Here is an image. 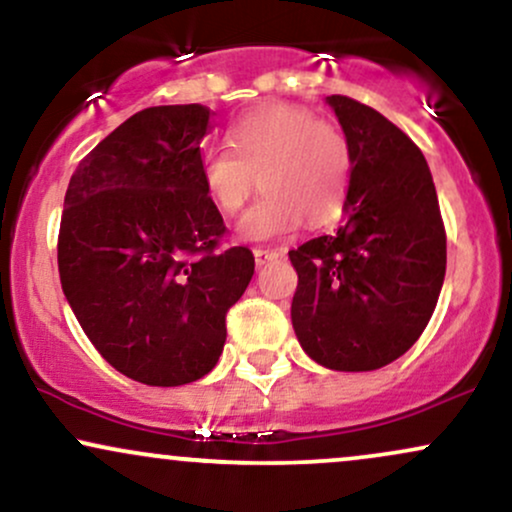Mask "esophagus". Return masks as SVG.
<instances>
[{"label": "esophagus", "instance_id": "34e87169", "mask_svg": "<svg viewBox=\"0 0 512 512\" xmlns=\"http://www.w3.org/2000/svg\"><path fill=\"white\" fill-rule=\"evenodd\" d=\"M280 256H282L280 251H270V249H256L254 251V258H256V266L258 268H263V266H266V263L275 261V258H280Z\"/></svg>", "mask_w": 512, "mask_h": 512}]
</instances>
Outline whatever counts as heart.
<instances>
[{
	"label": "heart",
	"mask_w": 512,
	"mask_h": 512,
	"mask_svg": "<svg viewBox=\"0 0 512 512\" xmlns=\"http://www.w3.org/2000/svg\"><path fill=\"white\" fill-rule=\"evenodd\" d=\"M230 145L210 143L198 155V174L213 206L237 215L266 189L239 234L249 242L290 237L302 227L328 225L342 213L352 179L350 141L333 122L287 102L244 114L230 129Z\"/></svg>",
	"instance_id": "1"
}]
</instances>
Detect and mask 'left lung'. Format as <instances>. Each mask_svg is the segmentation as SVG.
<instances>
[{"label": "left lung", "instance_id": "obj_1", "mask_svg": "<svg viewBox=\"0 0 512 512\" xmlns=\"http://www.w3.org/2000/svg\"><path fill=\"white\" fill-rule=\"evenodd\" d=\"M352 150L347 222L290 251L292 326L314 362L374 371L402 357L434 314L446 227L422 150L374 107L330 95Z\"/></svg>", "mask_w": 512, "mask_h": 512}]
</instances>
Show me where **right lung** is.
<instances>
[{"label":"right lung","instance_id":"1","mask_svg":"<svg viewBox=\"0 0 512 512\" xmlns=\"http://www.w3.org/2000/svg\"><path fill=\"white\" fill-rule=\"evenodd\" d=\"M213 112H136L78 162L57 261L66 302L105 362L146 386H184L218 364L225 316L254 275L225 234L198 155Z\"/></svg>","mask_w":512,"mask_h":512}]
</instances>
